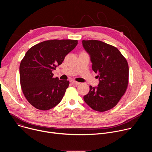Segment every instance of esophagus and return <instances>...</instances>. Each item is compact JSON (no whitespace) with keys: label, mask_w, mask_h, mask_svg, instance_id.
<instances>
[{"label":"esophagus","mask_w":152,"mask_h":152,"mask_svg":"<svg viewBox=\"0 0 152 152\" xmlns=\"http://www.w3.org/2000/svg\"><path fill=\"white\" fill-rule=\"evenodd\" d=\"M71 82L72 83V84H73V85H77L80 84V83H79V82H76V81H75V80H71Z\"/></svg>","instance_id":"esophagus-1"}]
</instances>
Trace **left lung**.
Segmentation results:
<instances>
[{
	"label": "left lung",
	"mask_w": 152,
	"mask_h": 152,
	"mask_svg": "<svg viewBox=\"0 0 152 152\" xmlns=\"http://www.w3.org/2000/svg\"><path fill=\"white\" fill-rule=\"evenodd\" d=\"M90 56L92 69L98 73L97 87L90 86L83 100L93 110L104 112L114 107L125 93L129 82V66L117 48L98 40H82Z\"/></svg>",
	"instance_id": "1"
}]
</instances>
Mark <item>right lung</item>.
Segmentation results:
<instances>
[{"label":"right lung","instance_id":"1","mask_svg":"<svg viewBox=\"0 0 152 152\" xmlns=\"http://www.w3.org/2000/svg\"><path fill=\"white\" fill-rule=\"evenodd\" d=\"M77 45V40H48L26 53L20 65V85L27 100L37 109L49 110L61 101L69 81L53 77L52 71Z\"/></svg>","mask_w":152,"mask_h":152}]
</instances>
